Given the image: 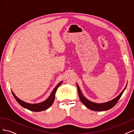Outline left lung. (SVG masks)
<instances>
[{
    "mask_svg": "<svg viewBox=\"0 0 134 134\" xmlns=\"http://www.w3.org/2000/svg\"><path fill=\"white\" fill-rule=\"evenodd\" d=\"M77 86V88H78V94H79V98L85 106H86L88 108L91 109V110L93 111H107L108 110V109H111L113 107H114L116 104L118 102V100L120 99L121 98V96L123 94V93L124 91L125 90L126 88L127 84L125 88H124V90L122 91L120 94L116 97L115 98L113 99L108 101L107 102H105V103H97L94 102H92L91 101L87 99L86 97H85L83 94L81 92V91L79 88V87L78 86V84H76Z\"/></svg>",
    "mask_w": 134,
    "mask_h": 134,
    "instance_id": "1",
    "label": "left lung"
}]
</instances>
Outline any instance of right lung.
Returning <instances> with one entry per match:
<instances>
[{
	"instance_id": "right-lung-1",
	"label": "right lung",
	"mask_w": 134,
	"mask_h": 134,
	"mask_svg": "<svg viewBox=\"0 0 134 134\" xmlns=\"http://www.w3.org/2000/svg\"><path fill=\"white\" fill-rule=\"evenodd\" d=\"M62 83H63V81L60 82L57 85V86L55 87V88L54 89V90L52 91V93H51L50 97H48V98L46 100H44V101H43V102L39 103L31 104V103H26L25 102H24V101L19 99L18 98H17V97L14 94V93L13 92H12V93H13V95L14 96V97L16 99V100L17 101V102L20 105H21V106H22L23 107L25 108L26 109H29V110L32 111L40 112V111L46 110V109L49 108L52 104V103H54L56 90H58V87L60 86L61 84H62Z\"/></svg>"
}]
</instances>
